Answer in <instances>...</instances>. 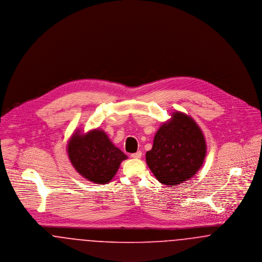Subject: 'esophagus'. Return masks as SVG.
I'll return each mask as SVG.
<instances>
[{
    "label": "esophagus",
    "instance_id": "34e87169",
    "mask_svg": "<svg viewBox=\"0 0 262 262\" xmlns=\"http://www.w3.org/2000/svg\"><path fill=\"white\" fill-rule=\"evenodd\" d=\"M141 155H142V153H141L140 151H137L136 153L132 154V155H130V157H132V158H134V159H139V158H141Z\"/></svg>",
    "mask_w": 262,
    "mask_h": 262
}]
</instances>
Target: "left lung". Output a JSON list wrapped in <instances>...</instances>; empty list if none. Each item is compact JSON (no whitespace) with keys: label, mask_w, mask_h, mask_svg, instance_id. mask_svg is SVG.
I'll return each mask as SVG.
<instances>
[{"label":"left lung","mask_w":262,"mask_h":262,"mask_svg":"<svg viewBox=\"0 0 262 262\" xmlns=\"http://www.w3.org/2000/svg\"><path fill=\"white\" fill-rule=\"evenodd\" d=\"M206 141L196 122L187 114L174 112L155 134L146 163L155 178L172 187L198 173L206 157Z\"/></svg>","instance_id":"1"}]
</instances>
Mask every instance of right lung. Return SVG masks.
<instances>
[{
  "instance_id": "right-lung-1",
  "label": "right lung",
  "mask_w": 262,
  "mask_h": 262,
  "mask_svg": "<svg viewBox=\"0 0 262 262\" xmlns=\"http://www.w3.org/2000/svg\"><path fill=\"white\" fill-rule=\"evenodd\" d=\"M67 151L76 172L89 182L99 185L109 183L121 163L127 158L100 128L86 134L75 130L68 142Z\"/></svg>"
}]
</instances>
